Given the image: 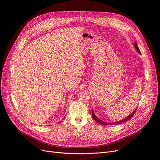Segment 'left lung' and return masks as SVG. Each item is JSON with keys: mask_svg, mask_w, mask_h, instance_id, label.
Wrapping results in <instances>:
<instances>
[{"mask_svg": "<svg viewBox=\"0 0 160 160\" xmlns=\"http://www.w3.org/2000/svg\"><path fill=\"white\" fill-rule=\"evenodd\" d=\"M134 47H135V49H136L137 51H138V52L139 53V54H141V52H140V51H139V48H138V45H137V43L136 42H134ZM135 111H136V109H135V110H134V111L133 113H132V114L131 115H129V116H128V117L126 118H125L124 119H123V120H121V121H119V122H112V123H109V122H103V121H101V120H100L99 118H97V116L95 115V113H94V111L92 110V118H93V119L95 120V121H96L97 122H98V123H99L100 125H118V124H120V123H123V122H126V121H128V120H129V119H131L132 118V117H133V115H134V113H135Z\"/></svg>", "mask_w": 160, "mask_h": 160, "instance_id": "obj_1", "label": "left lung"}]
</instances>
